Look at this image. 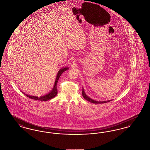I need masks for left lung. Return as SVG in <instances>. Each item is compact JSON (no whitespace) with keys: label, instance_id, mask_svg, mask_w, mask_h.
I'll return each mask as SVG.
<instances>
[{"label":"left lung","instance_id":"obj_1","mask_svg":"<svg viewBox=\"0 0 150 150\" xmlns=\"http://www.w3.org/2000/svg\"><path fill=\"white\" fill-rule=\"evenodd\" d=\"M82 95H83V97L84 98L85 100H87L88 101H89L91 103H98H98H107V102H108L111 100H106V101H97V100H92L91 98H89V97H88V96L86 95L83 88V91H82Z\"/></svg>","mask_w":150,"mask_h":150}]
</instances>
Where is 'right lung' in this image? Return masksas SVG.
Segmentation results:
<instances>
[{
  "instance_id": "1",
  "label": "right lung",
  "mask_w": 150,
  "mask_h": 150,
  "mask_svg": "<svg viewBox=\"0 0 150 150\" xmlns=\"http://www.w3.org/2000/svg\"><path fill=\"white\" fill-rule=\"evenodd\" d=\"M69 69V67H63L62 69H60L59 70V71L57 73V76H56V80H55V83H54V85L53 86V88L52 89V90L50 91V92L44 96H41L40 97H36V96H29L28 94H26L25 93L22 92V93H23L24 94H25L27 97H28L29 98L33 99V100H42V101H47L48 100H50L53 98H54V97H56L57 96V82H58V80L60 76L61 75V74L64 72L66 71L67 70Z\"/></svg>"
}]
</instances>
